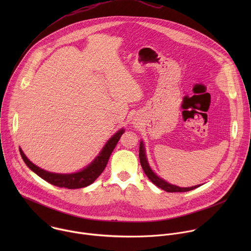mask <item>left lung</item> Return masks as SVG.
<instances>
[{"label": "left lung", "instance_id": "obj_1", "mask_svg": "<svg viewBox=\"0 0 251 251\" xmlns=\"http://www.w3.org/2000/svg\"><path fill=\"white\" fill-rule=\"evenodd\" d=\"M139 158H140V163L141 166L144 170L146 176L149 177V180L156 185L157 187H159L160 189L168 192V193H183V192H189L192 190H195L197 188L200 187V185L198 186H194V187H190V188H181L177 187L176 185H172L170 183H168L167 181L163 180L162 177H160L159 176H157V174L151 169L149 162L147 160V155H146V151H145V146H144V142L141 141L140 142V149H139Z\"/></svg>", "mask_w": 251, "mask_h": 251}]
</instances>
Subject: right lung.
<instances>
[{"label":"right lung","instance_id":"obj_1","mask_svg":"<svg viewBox=\"0 0 251 251\" xmlns=\"http://www.w3.org/2000/svg\"><path fill=\"white\" fill-rule=\"evenodd\" d=\"M124 129L118 130L111 138L106 142V144L99 152V154L94 158V160L85 168L81 169L78 172L71 173V174H58V173H51L41 169L40 167L32 164L27 157L25 155L23 150L20 148V154L25 163V165L30 169L33 173L37 174L41 176L43 180L47 181L48 183L59 187V188H66V189H80L85 188L91 185L96 178L101 175L104 171L107 163H108L109 157L113 152L114 148L116 147L118 141L120 140L121 135L124 133Z\"/></svg>","mask_w":251,"mask_h":251}]
</instances>
